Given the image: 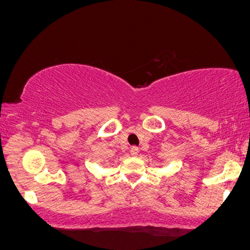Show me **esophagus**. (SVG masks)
Segmentation results:
<instances>
[{
	"instance_id": "obj_1",
	"label": "esophagus",
	"mask_w": 250,
	"mask_h": 250,
	"mask_svg": "<svg viewBox=\"0 0 250 250\" xmlns=\"http://www.w3.org/2000/svg\"><path fill=\"white\" fill-rule=\"evenodd\" d=\"M139 152H140V150H139V147H137V146H132L131 147V154L133 155V157H136V155L139 154Z\"/></svg>"
}]
</instances>
